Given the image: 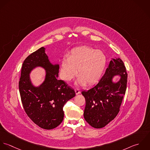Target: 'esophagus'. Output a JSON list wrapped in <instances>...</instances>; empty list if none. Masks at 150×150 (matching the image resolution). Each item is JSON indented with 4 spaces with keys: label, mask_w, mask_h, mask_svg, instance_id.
I'll use <instances>...</instances> for the list:
<instances>
[{
    "label": "esophagus",
    "mask_w": 150,
    "mask_h": 150,
    "mask_svg": "<svg viewBox=\"0 0 150 150\" xmlns=\"http://www.w3.org/2000/svg\"><path fill=\"white\" fill-rule=\"evenodd\" d=\"M75 93H76V95H77V94H79L81 93L80 90H79L78 88H76V89H75Z\"/></svg>",
    "instance_id": "1"
}]
</instances>
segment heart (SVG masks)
Segmentation results:
<instances>
[{
	"instance_id": "heart-1",
	"label": "heart",
	"mask_w": 150,
	"mask_h": 150,
	"mask_svg": "<svg viewBox=\"0 0 150 150\" xmlns=\"http://www.w3.org/2000/svg\"><path fill=\"white\" fill-rule=\"evenodd\" d=\"M107 64V57L101 50L88 46H81L72 49L68 58L62 60L60 76L67 82L77 75V83L89 85L97 82L101 78Z\"/></svg>"
}]
</instances>
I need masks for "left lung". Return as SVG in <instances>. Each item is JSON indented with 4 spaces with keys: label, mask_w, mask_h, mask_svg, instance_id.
Returning <instances> with one entry per match:
<instances>
[{
    "label": "left lung",
    "mask_w": 150,
    "mask_h": 150,
    "mask_svg": "<svg viewBox=\"0 0 150 150\" xmlns=\"http://www.w3.org/2000/svg\"><path fill=\"white\" fill-rule=\"evenodd\" d=\"M115 75L121 78L114 83L112 78ZM127 79L122 60L112 59L99 82L89 90L82 91L86 100L84 118L91 126L102 128L117 117L125 94Z\"/></svg>",
    "instance_id": "1"
}]
</instances>
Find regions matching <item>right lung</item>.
Wrapping results in <instances>:
<instances>
[{
    "label": "right lung",
    "instance_id": "1",
    "mask_svg": "<svg viewBox=\"0 0 150 150\" xmlns=\"http://www.w3.org/2000/svg\"><path fill=\"white\" fill-rule=\"evenodd\" d=\"M36 66L43 67L47 74L45 81L39 87L31 83L29 74ZM59 65H53L40 47L29 55L23 64L19 91L24 109L36 125L50 130L57 127L64 118L63 107L75 96V92L63 81L57 79Z\"/></svg>",
    "mask_w": 150,
    "mask_h": 150
}]
</instances>
